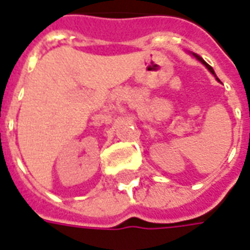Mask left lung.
<instances>
[{"instance_id": "obj_1", "label": "left lung", "mask_w": 250, "mask_h": 250, "mask_svg": "<svg viewBox=\"0 0 250 250\" xmlns=\"http://www.w3.org/2000/svg\"><path fill=\"white\" fill-rule=\"evenodd\" d=\"M193 55H195V57H196V58H197V59H199V61H200V62H201V63H203V64H205V66H207V68H208V70H209V71H210V73H212V74H213V75H214V71H213V68H212V67H210V66H209V64H208V63H207V62H205V61H204V59H203V58H201V57H199V55H196V54H193Z\"/></svg>"}]
</instances>
